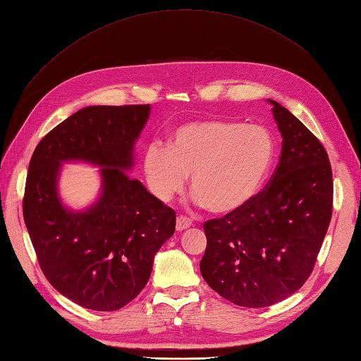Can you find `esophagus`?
<instances>
[{"mask_svg":"<svg viewBox=\"0 0 361 361\" xmlns=\"http://www.w3.org/2000/svg\"><path fill=\"white\" fill-rule=\"evenodd\" d=\"M191 220L188 216H185V215H179L178 218H176V228L178 231L180 232V231H185V228H188L190 226H191Z\"/></svg>","mask_w":361,"mask_h":361,"instance_id":"obj_1","label":"esophagus"}]
</instances>
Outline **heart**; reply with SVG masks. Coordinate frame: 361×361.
I'll use <instances>...</instances> for the list:
<instances>
[{
  "mask_svg": "<svg viewBox=\"0 0 361 361\" xmlns=\"http://www.w3.org/2000/svg\"><path fill=\"white\" fill-rule=\"evenodd\" d=\"M274 155V137L265 126L197 120L174 129L167 147L146 150L145 174L162 202L179 194L191 174L197 203L214 214H231L256 197Z\"/></svg>",
  "mask_w": 361,
  "mask_h": 361,
  "instance_id": "heart-1",
  "label": "heart"
}]
</instances>
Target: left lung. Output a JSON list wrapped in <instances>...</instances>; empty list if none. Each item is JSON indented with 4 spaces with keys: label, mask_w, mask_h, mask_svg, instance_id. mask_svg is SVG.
I'll list each match as a JSON object with an SVG mask.
<instances>
[{
    "label": "left lung",
    "mask_w": 361,
    "mask_h": 361,
    "mask_svg": "<svg viewBox=\"0 0 361 361\" xmlns=\"http://www.w3.org/2000/svg\"><path fill=\"white\" fill-rule=\"evenodd\" d=\"M283 137L276 171L241 209L206 221L204 281L241 307H268L312 274L333 214V173L321 141L271 101Z\"/></svg>",
    "instance_id": "obj_1"
}]
</instances>
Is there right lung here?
<instances>
[{
  "instance_id": "obj_1",
  "label": "right lung",
  "mask_w": 361,
  "mask_h": 361,
  "mask_svg": "<svg viewBox=\"0 0 361 361\" xmlns=\"http://www.w3.org/2000/svg\"><path fill=\"white\" fill-rule=\"evenodd\" d=\"M150 105H97L76 111L40 140L31 157L24 221L40 269L64 297L85 309H122L143 290L154 257L174 233L176 212L126 173ZM102 166L103 194L89 210L58 199L61 161Z\"/></svg>"
}]
</instances>
